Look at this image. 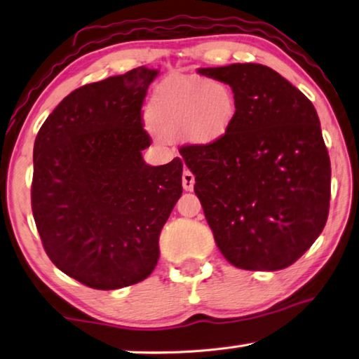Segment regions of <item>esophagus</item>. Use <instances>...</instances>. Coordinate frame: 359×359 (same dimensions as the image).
<instances>
[{"label":"esophagus","mask_w":359,"mask_h":359,"mask_svg":"<svg viewBox=\"0 0 359 359\" xmlns=\"http://www.w3.org/2000/svg\"><path fill=\"white\" fill-rule=\"evenodd\" d=\"M182 187H184V190L187 191H193L194 188V175L191 171H188V169L182 172Z\"/></svg>","instance_id":"esophagus-1"}]
</instances>
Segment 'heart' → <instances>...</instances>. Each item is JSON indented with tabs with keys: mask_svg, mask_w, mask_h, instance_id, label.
I'll return each mask as SVG.
<instances>
[{
	"mask_svg": "<svg viewBox=\"0 0 359 359\" xmlns=\"http://www.w3.org/2000/svg\"><path fill=\"white\" fill-rule=\"evenodd\" d=\"M236 98L226 83L205 77L171 79L151 95L147 118L165 136H182L198 145L215 142L229 128Z\"/></svg>",
	"mask_w": 359,
	"mask_h": 359,
	"instance_id": "1",
	"label": "heart"
}]
</instances>
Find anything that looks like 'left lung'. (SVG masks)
<instances>
[{
  "mask_svg": "<svg viewBox=\"0 0 359 359\" xmlns=\"http://www.w3.org/2000/svg\"><path fill=\"white\" fill-rule=\"evenodd\" d=\"M198 72L228 83L236 98L220 139L180 149L217 247L239 269H285L311 248L330 212L331 163L317 111L263 65Z\"/></svg>",
  "mask_w": 359,
  "mask_h": 359,
  "instance_id": "8db88e82",
  "label": "left lung"
}]
</instances>
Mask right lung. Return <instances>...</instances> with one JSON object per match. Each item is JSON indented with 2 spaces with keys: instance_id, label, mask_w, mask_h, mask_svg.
I'll use <instances>...</instances> for the list:
<instances>
[{
  "instance_id": "add662e5",
  "label": "right lung",
  "mask_w": 359,
  "mask_h": 359,
  "mask_svg": "<svg viewBox=\"0 0 359 359\" xmlns=\"http://www.w3.org/2000/svg\"><path fill=\"white\" fill-rule=\"evenodd\" d=\"M158 76L145 66L74 90L42 123L33 149L32 209L60 271L95 290L147 278L182 194V160L144 161L141 107Z\"/></svg>"
}]
</instances>
